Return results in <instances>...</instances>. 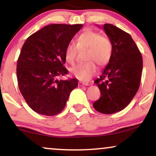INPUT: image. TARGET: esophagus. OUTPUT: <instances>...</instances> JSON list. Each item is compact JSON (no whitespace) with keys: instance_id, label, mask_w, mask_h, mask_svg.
Returning <instances> with one entry per match:
<instances>
[{"instance_id":"34e87169","label":"esophagus","mask_w":156,"mask_h":156,"mask_svg":"<svg viewBox=\"0 0 156 156\" xmlns=\"http://www.w3.org/2000/svg\"><path fill=\"white\" fill-rule=\"evenodd\" d=\"M89 85V83H83V82H79L78 83V86L79 87L84 86V85L87 86V85Z\"/></svg>"}]
</instances>
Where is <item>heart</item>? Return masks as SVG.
Here are the masks:
<instances>
[{"label":"heart","mask_w":156,"mask_h":156,"mask_svg":"<svg viewBox=\"0 0 156 156\" xmlns=\"http://www.w3.org/2000/svg\"><path fill=\"white\" fill-rule=\"evenodd\" d=\"M78 49H87L86 62L80 63L73 69L71 73L80 81H88L97 71V66L105 67L110 61L113 54L112 41L106 35L91 29H86L76 39V44L70 43L64 51V58L70 65L75 63Z\"/></svg>","instance_id":"1"}]
</instances>
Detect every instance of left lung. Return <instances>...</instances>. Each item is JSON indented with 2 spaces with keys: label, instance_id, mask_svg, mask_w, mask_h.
<instances>
[{
  "label": "left lung",
  "instance_id": "left-lung-1",
  "mask_svg": "<svg viewBox=\"0 0 156 156\" xmlns=\"http://www.w3.org/2000/svg\"><path fill=\"white\" fill-rule=\"evenodd\" d=\"M103 29L112 41L113 54L102 75L95 80L101 95L93 107L100 113L109 115L124 109L136 94L143 59L130 34L112 24H105Z\"/></svg>",
  "mask_w": 156,
  "mask_h": 156
}]
</instances>
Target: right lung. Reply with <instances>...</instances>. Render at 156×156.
<instances>
[{
	"label": "right lung",
	"mask_w": 156,
	"mask_h": 156,
	"mask_svg": "<svg viewBox=\"0 0 156 156\" xmlns=\"http://www.w3.org/2000/svg\"><path fill=\"white\" fill-rule=\"evenodd\" d=\"M83 25L52 24L28 37L17 63L20 91L35 112L46 116L58 115L64 109L78 80H58L69 71L64 51Z\"/></svg>",
	"instance_id": "right-lung-1"
}]
</instances>
